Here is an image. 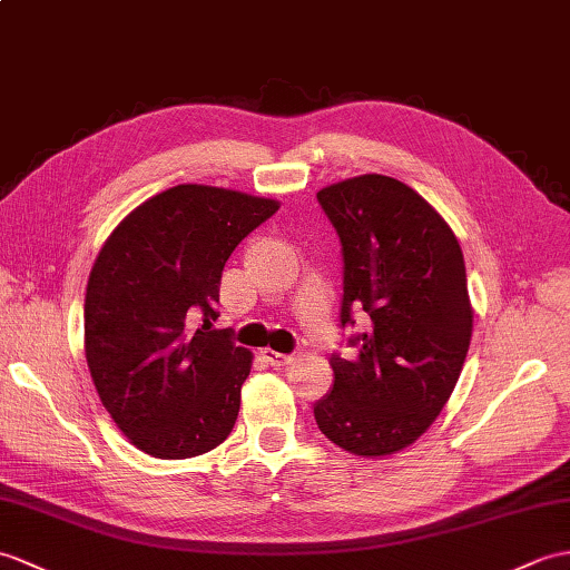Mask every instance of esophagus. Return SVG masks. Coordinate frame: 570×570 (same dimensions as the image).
<instances>
[{"label": "esophagus", "instance_id": "34e87169", "mask_svg": "<svg viewBox=\"0 0 570 570\" xmlns=\"http://www.w3.org/2000/svg\"><path fill=\"white\" fill-rule=\"evenodd\" d=\"M264 360H267L272 366L282 368V366H288L291 362L296 360L294 354H282V352H274V350H264Z\"/></svg>", "mask_w": 570, "mask_h": 570}]
</instances>
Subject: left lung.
Wrapping results in <instances>:
<instances>
[{
	"label": "left lung",
	"mask_w": 570,
	"mask_h": 570,
	"mask_svg": "<svg viewBox=\"0 0 570 570\" xmlns=\"http://www.w3.org/2000/svg\"><path fill=\"white\" fill-rule=\"evenodd\" d=\"M317 202L345 257L342 327L372 317L354 360L330 356L335 383L313 413L330 442L356 456L413 444L442 413L466 362L473 308L464 253L446 220L407 184L360 175Z\"/></svg>",
	"instance_id": "left-lung-1"
}]
</instances>
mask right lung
<instances>
[{
  "label": "right lung",
  "mask_w": 570,
  "mask_h": 570,
  "mask_svg": "<svg viewBox=\"0 0 570 570\" xmlns=\"http://www.w3.org/2000/svg\"><path fill=\"white\" fill-rule=\"evenodd\" d=\"M279 202L177 184L116 225L85 296V354L104 407L155 459L216 449L240 410L253 352L216 330L220 274Z\"/></svg>",
  "instance_id": "right-lung-1"
}]
</instances>
